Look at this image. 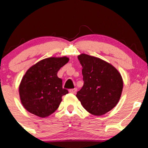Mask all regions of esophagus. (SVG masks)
<instances>
[{"mask_svg":"<svg viewBox=\"0 0 148 148\" xmlns=\"http://www.w3.org/2000/svg\"><path fill=\"white\" fill-rule=\"evenodd\" d=\"M77 89H76V88H74V89H69V92L70 93H71V94H75L76 92H77Z\"/></svg>","mask_w":148,"mask_h":148,"instance_id":"obj_1","label":"esophagus"}]
</instances>
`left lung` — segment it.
<instances>
[{
    "label": "left lung",
    "instance_id": "1",
    "mask_svg": "<svg viewBox=\"0 0 148 148\" xmlns=\"http://www.w3.org/2000/svg\"><path fill=\"white\" fill-rule=\"evenodd\" d=\"M78 59L82 66L84 85L77 97L90 114L102 116L117 104L123 80L111 64L95 56L82 53Z\"/></svg>",
    "mask_w": 148,
    "mask_h": 148
}]
</instances>
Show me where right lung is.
I'll return each mask as SVG.
<instances>
[{
  "instance_id": "obj_1",
  "label": "right lung",
  "mask_w": 148,
  "mask_h": 148,
  "mask_svg": "<svg viewBox=\"0 0 148 148\" xmlns=\"http://www.w3.org/2000/svg\"><path fill=\"white\" fill-rule=\"evenodd\" d=\"M69 60L66 56L46 58L27 70L18 90L21 104L28 112L44 118L57 110L62 96L68 94L57 72Z\"/></svg>"
}]
</instances>
